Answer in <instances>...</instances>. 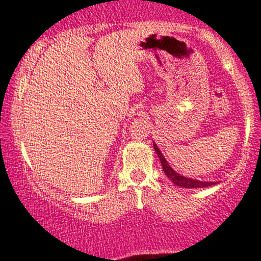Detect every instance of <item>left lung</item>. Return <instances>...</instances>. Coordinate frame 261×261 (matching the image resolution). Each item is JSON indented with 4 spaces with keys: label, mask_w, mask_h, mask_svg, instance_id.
Listing matches in <instances>:
<instances>
[{
    "label": "left lung",
    "mask_w": 261,
    "mask_h": 261,
    "mask_svg": "<svg viewBox=\"0 0 261 261\" xmlns=\"http://www.w3.org/2000/svg\"><path fill=\"white\" fill-rule=\"evenodd\" d=\"M153 147H155L157 156H159V159L161 161L163 172H165L167 178H168L174 185L180 186V188H185V189H203V188H208V186L219 184L218 181H202V180L191 179V178H188V176L179 174V173H176L175 170L169 166V163L167 162V160L165 159V156L162 155V152H161L159 146L156 145L155 141H153Z\"/></svg>",
    "instance_id": "obj_1"
}]
</instances>
